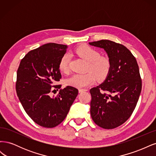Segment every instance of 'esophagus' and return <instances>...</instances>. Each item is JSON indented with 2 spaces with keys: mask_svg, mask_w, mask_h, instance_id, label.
<instances>
[{
  "mask_svg": "<svg viewBox=\"0 0 156 156\" xmlns=\"http://www.w3.org/2000/svg\"><path fill=\"white\" fill-rule=\"evenodd\" d=\"M87 90H88L87 89H79V92L81 93V92H87Z\"/></svg>",
  "mask_w": 156,
  "mask_h": 156,
  "instance_id": "1",
  "label": "esophagus"
}]
</instances>
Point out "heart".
<instances>
[{
    "label": "heart",
    "mask_w": 156,
    "mask_h": 156,
    "mask_svg": "<svg viewBox=\"0 0 156 156\" xmlns=\"http://www.w3.org/2000/svg\"><path fill=\"white\" fill-rule=\"evenodd\" d=\"M74 53L87 62V71L89 72L83 74H74L66 80L68 85L76 88H84L91 85L98 79H104L111 68L110 61L104 56H100L99 52L88 45H82L75 48ZM71 56L66 53L62 55L59 62V69L63 73L69 70Z\"/></svg>",
    "instance_id": "b5f03b06"
}]
</instances>
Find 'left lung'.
Wrapping results in <instances>:
<instances>
[{
	"label": "left lung",
	"mask_w": 156,
	"mask_h": 156,
	"mask_svg": "<svg viewBox=\"0 0 156 156\" xmlns=\"http://www.w3.org/2000/svg\"><path fill=\"white\" fill-rule=\"evenodd\" d=\"M89 44L104 49L111 63L105 81L90 90L92 119L102 128H115L131 116L139 100L142 88L139 66L123 45L107 40Z\"/></svg>",
	"instance_id": "left-lung-1"
}]
</instances>
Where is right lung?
I'll return each instance as SVG.
<instances>
[{
    "label": "right lung",
    "mask_w": 156,
    "mask_h": 156,
    "mask_svg": "<svg viewBox=\"0 0 156 156\" xmlns=\"http://www.w3.org/2000/svg\"><path fill=\"white\" fill-rule=\"evenodd\" d=\"M68 46L49 43L29 51L23 58L17 72L16 92L23 107L38 125L51 128L66 117L78 90L67 86L56 96L51 92L58 90L61 73L59 62ZM54 91H53L52 90Z\"/></svg>",
    "instance_id": "1"
}]
</instances>
